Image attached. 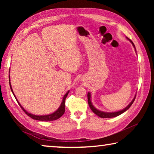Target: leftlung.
Listing matches in <instances>:
<instances>
[{
	"label": "left lung",
	"instance_id": "8db88e82",
	"mask_svg": "<svg viewBox=\"0 0 154 154\" xmlns=\"http://www.w3.org/2000/svg\"><path fill=\"white\" fill-rule=\"evenodd\" d=\"M127 38V37H126ZM127 39L128 40L130 43L132 44V45H133L134 48L135 49V51L137 52L136 51V48H135V45H134V43L132 41L129 39L128 38H127ZM136 98V94H135L134 98L132 99V100L131 102L130 103V104L128 105L126 107H125L124 109H122V110L120 111H116V112H105V111H100L98 110V109H96L94 106L93 105V104L92 103V100H91V93L90 92H88V104H89V106L91 109V110L93 111L94 113H95L96 116H98V117H100V118H115V117H117L119 116V115L122 114L123 113H124L125 111H126L128 109L130 106L132 105V103L134 101V99Z\"/></svg>",
	"mask_w": 154,
	"mask_h": 154
}]
</instances>
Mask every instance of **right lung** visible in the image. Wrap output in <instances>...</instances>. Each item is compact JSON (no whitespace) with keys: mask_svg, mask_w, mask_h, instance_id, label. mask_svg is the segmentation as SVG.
<instances>
[{"mask_svg":"<svg viewBox=\"0 0 154 154\" xmlns=\"http://www.w3.org/2000/svg\"><path fill=\"white\" fill-rule=\"evenodd\" d=\"M9 73H10V69H9ZM9 85H10V88H11V90L14 94V97L16 99V100L17 101L18 104L20 106V107L22 109V110L25 112L26 114H27L28 116L30 117L31 118L33 119H35V120H38V121H43V122H49V121H54L56 120V119H59L60 117L64 113L65 111V100H66V98L68 95V94L69 93V90L63 96V98H62V103L60 104V106H59V108L57 109L56 111H54V113H52L51 114H48V115H44V116H36V115H34L30 113H28V111H26L24 109V108L21 105V104L19 103V101L17 100V98L15 97V96L14 94V91H13L11 85V82H10V75H9Z\"/></svg>","mask_w":154,"mask_h":154,"instance_id":"obj_1","label":"right lung"}]
</instances>
